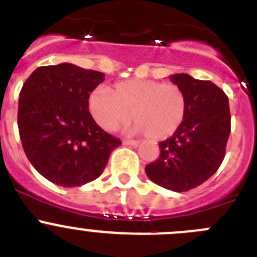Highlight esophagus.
Here are the masks:
<instances>
[{
  "label": "esophagus",
  "mask_w": 257,
  "mask_h": 257,
  "mask_svg": "<svg viewBox=\"0 0 257 257\" xmlns=\"http://www.w3.org/2000/svg\"><path fill=\"white\" fill-rule=\"evenodd\" d=\"M124 146H133V147H137V146L140 145L138 141H132V140H124L123 141Z\"/></svg>",
  "instance_id": "esophagus-1"
}]
</instances>
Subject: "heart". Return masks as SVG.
<instances>
[{"mask_svg": "<svg viewBox=\"0 0 257 257\" xmlns=\"http://www.w3.org/2000/svg\"><path fill=\"white\" fill-rule=\"evenodd\" d=\"M188 99L181 87L155 80L121 81L111 91L97 87L88 97V110L93 120L105 131H114L132 119L126 131L147 134L153 141L171 137L183 124Z\"/></svg>", "mask_w": 257, "mask_h": 257, "instance_id": "b5f03b06", "label": "heart"}]
</instances>
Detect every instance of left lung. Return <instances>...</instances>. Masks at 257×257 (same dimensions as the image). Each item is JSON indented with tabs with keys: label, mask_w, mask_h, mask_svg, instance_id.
Listing matches in <instances>:
<instances>
[{
	"label": "left lung",
	"mask_w": 257,
	"mask_h": 257,
	"mask_svg": "<svg viewBox=\"0 0 257 257\" xmlns=\"http://www.w3.org/2000/svg\"><path fill=\"white\" fill-rule=\"evenodd\" d=\"M170 80L184 90L186 115L180 128L158 143L160 157L146 166L148 179L169 190L188 191L215 174L231 133L228 97L210 81L176 73Z\"/></svg>",
	"instance_id": "obj_1"
}]
</instances>
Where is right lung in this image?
<instances>
[{"mask_svg":"<svg viewBox=\"0 0 257 257\" xmlns=\"http://www.w3.org/2000/svg\"><path fill=\"white\" fill-rule=\"evenodd\" d=\"M105 74L72 63L39 67L19 96L18 125L23 148L42 176L64 188L100 176L110 153L121 145L88 111V97Z\"/></svg>","mask_w":257,"mask_h":257,"instance_id":"add662e5","label":"right lung"}]
</instances>
